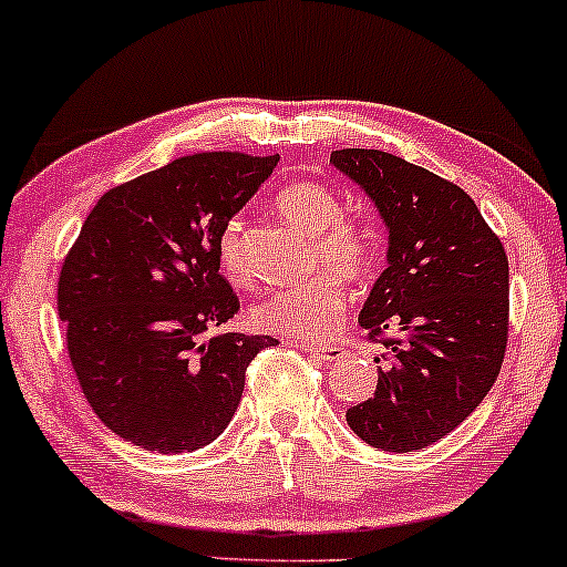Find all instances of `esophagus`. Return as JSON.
<instances>
[{
  "mask_svg": "<svg viewBox=\"0 0 567 567\" xmlns=\"http://www.w3.org/2000/svg\"><path fill=\"white\" fill-rule=\"evenodd\" d=\"M299 351L317 355V359H322V361H338V359H343V353H346L340 346H315V343H299Z\"/></svg>",
  "mask_w": 567,
  "mask_h": 567,
  "instance_id": "34e87169",
  "label": "esophagus"
}]
</instances>
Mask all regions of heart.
Returning <instances> with one entry per match:
<instances>
[{
  "label": "heart",
  "mask_w": 567,
  "mask_h": 567,
  "mask_svg": "<svg viewBox=\"0 0 567 567\" xmlns=\"http://www.w3.org/2000/svg\"><path fill=\"white\" fill-rule=\"evenodd\" d=\"M276 212L305 235H312L309 266L336 267L348 281H361L374 266V239L369 229L355 219L340 216V200L324 185L315 181L284 185L276 193ZM216 260L231 284H247L250 270L239 219L224 224L216 239ZM334 271L317 270L305 281L268 293L250 309L255 328L289 340L328 338L338 328L348 301L343 278Z\"/></svg>",
  "instance_id": "heart-1"
}]
</instances>
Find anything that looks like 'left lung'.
<instances>
[{
    "label": "left lung",
    "instance_id": "1",
    "mask_svg": "<svg viewBox=\"0 0 567 567\" xmlns=\"http://www.w3.org/2000/svg\"><path fill=\"white\" fill-rule=\"evenodd\" d=\"M330 162L374 200L390 231L386 268L359 324L386 348L374 398L348 408L355 436L415 452L467 421L498 379L508 340V258L460 185L379 150ZM400 331V337H386Z\"/></svg>",
    "mask_w": 567,
    "mask_h": 567
}]
</instances>
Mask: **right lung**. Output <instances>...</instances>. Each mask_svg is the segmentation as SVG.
Returning <instances> with one entry per match:
<instances>
[{
    "label": "right lung",
    "instance_id": "right-lung-1",
    "mask_svg": "<svg viewBox=\"0 0 567 567\" xmlns=\"http://www.w3.org/2000/svg\"><path fill=\"white\" fill-rule=\"evenodd\" d=\"M278 165L204 152L115 185L59 276V317L90 408L146 452H196L227 429L270 336L221 332L239 299L216 239Z\"/></svg>",
    "mask_w": 567,
    "mask_h": 567
}]
</instances>
